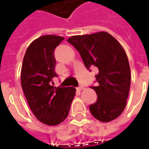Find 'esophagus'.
Segmentation results:
<instances>
[{
	"instance_id": "esophagus-1",
	"label": "esophagus",
	"mask_w": 149,
	"mask_h": 149,
	"mask_svg": "<svg viewBox=\"0 0 149 149\" xmlns=\"http://www.w3.org/2000/svg\"><path fill=\"white\" fill-rule=\"evenodd\" d=\"M77 89L79 90V91H83V90L84 89V87H83V86H79L78 88H77Z\"/></svg>"
}]
</instances>
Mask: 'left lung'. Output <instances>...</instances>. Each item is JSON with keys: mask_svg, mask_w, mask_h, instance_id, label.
<instances>
[{"mask_svg": "<svg viewBox=\"0 0 149 149\" xmlns=\"http://www.w3.org/2000/svg\"><path fill=\"white\" fill-rule=\"evenodd\" d=\"M67 42L79 51L87 69L95 67L97 101L90 105L91 113L101 122H110L124 110L131 85V70L123 46L107 32L72 36Z\"/></svg>", "mask_w": 149, "mask_h": 149, "instance_id": "left-lung-1", "label": "left lung"}]
</instances>
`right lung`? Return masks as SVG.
Instances as JSON below:
<instances>
[{"label": "right lung", "mask_w": 149, "mask_h": 149, "mask_svg": "<svg viewBox=\"0 0 149 149\" xmlns=\"http://www.w3.org/2000/svg\"><path fill=\"white\" fill-rule=\"evenodd\" d=\"M64 38L44 35L35 39L26 49L21 70V83L33 114L49 126L65 120L75 95L73 86L55 87L51 85L54 72V50Z\"/></svg>", "instance_id": "add662e5"}]
</instances>
